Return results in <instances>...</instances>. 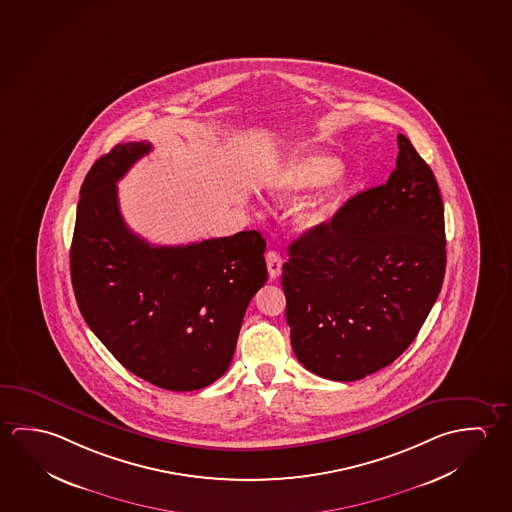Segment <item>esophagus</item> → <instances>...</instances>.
Here are the masks:
<instances>
[{"label": "esophagus", "mask_w": 512, "mask_h": 512, "mask_svg": "<svg viewBox=\"0 0 512 512\" xmlns=\"http://www.w3.org/2000/svg\"><path fill=\"white\" fill-rule=\"evenodd\" d=\"M266 264H268L269 278H271V280L280 277L282 264H284V259H282L280 253L268 252V255H266Z\"/></svg>", "instance_id": "obj_1"}]
</instances>
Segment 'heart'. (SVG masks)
<instances>
[{
  "instance_id": "heart-1",
  "label": "heart",
  "mask_w": 512,
  "mask_h": 512,
  "mask_svg": "<svg viewBox=\"0 0 512 512\" xmlns=\"http://www.w3.org/2000/svg\"><path fill=\"white\" fill-rule=\"evenodd\" d=\"M339 162L327 153L307 151L287 164L275 180V193L280 200H294L300 194L325 185L323 191L300 203L294 212V225L309 232L327 225L343 205V176L337 173Z\"/></svg>"
}]
</instances>
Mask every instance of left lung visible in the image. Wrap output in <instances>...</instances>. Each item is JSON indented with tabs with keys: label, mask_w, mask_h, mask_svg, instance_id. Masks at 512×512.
Listing matches in <instances>:
<instances>
[{
	"label": "left lung",
	"mask_w": 512,
	"mask_h": 512,
	"mask_svg": "<svg viewBox=\"0 0 512 512\" xmlns=\"http://www.w3.org/2000/svg\"><path fill=\"white\" fill-rule=\"evenodd\" d=\"M444 268L436 176L398 134L386 184L355 194L327 225L289 244L282 287L296 359L337 382L386 368L418 336Z\"/></svg>",
	"instance_id": "obj_1"
}]
</instances>
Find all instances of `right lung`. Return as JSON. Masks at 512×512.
I'll return each mask as SVG.
<instances>
[{
    "mask_svg": "<svg viewBox=\"0 0 512 512\" xmlns=\"http://www.w3.org/2000/svg\"><path fill=\"white\" fill-rule=\"evenodd\" d=\"M151 144L94 162L80 189L69 253L85 323L128 371L168 391H194L227 371L244 312L268 280L257 230L155 246L126 227L118 182Z\"/></svg>",
    "mask_w": 512,
    "mask_h": 512,
    "instance_id": "add662e5",
    "label": "right lung"
}]
</instances>
